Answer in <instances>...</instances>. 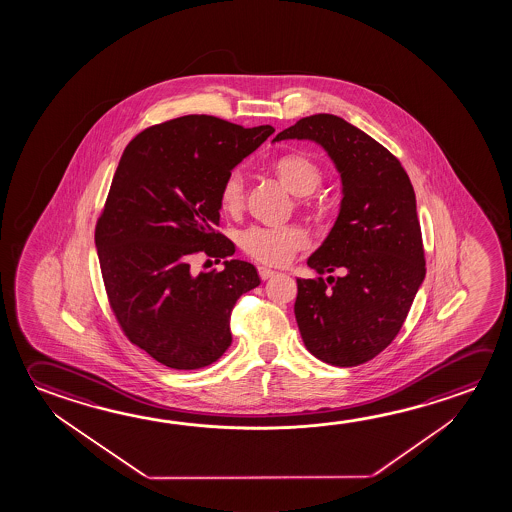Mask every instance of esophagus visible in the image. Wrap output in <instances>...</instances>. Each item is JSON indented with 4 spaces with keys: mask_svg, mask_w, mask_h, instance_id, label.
<instances>
[{
    "mask_svg": "<svg viewBox=\"0 0 512 512\" xmlns=\"http://www.w3.org/2000/svg\"><path fill=\"white\" fill-rule=\"evenodd\" d=\"M257 271H259V277L262 278V280H268V278H273L277 275L273 269L264 268V266H260Z\"/></svg>",
    "mask_w": 512,
    "mask_h": 512,
    "instance_id": "34e87169",
    "label": "esophagus"
}]
</instances>
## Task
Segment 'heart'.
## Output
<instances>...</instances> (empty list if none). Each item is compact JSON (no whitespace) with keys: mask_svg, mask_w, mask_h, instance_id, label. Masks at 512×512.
I'll return each mask as SVG.
<instances>
[{"mask_svg":"<svg viewBox=\"0 0 512 512\" xmlns=\"http://www.w3.org/2000/svg\"><path fill=\"white\" fill-rule=\"evenodd\" d=\"M273 175L296 196L314 193L323 184V171L318 162L303 151H291L280 155L271 164ZM219 205L228 214H237L244 205V182L239 169H232L219 185ZM239 244L246 255L268 266H282L293 259L296 252L303 250L309 239L302 228L252 227L244 230Z\"/></svg>","mask_w":512,"mask_h":512,"instance_id":"1","label":"heart"}]
</instances>
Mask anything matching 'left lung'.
I'll return each mask as SVG.
<instances>
[{
	"label": "left lung",
	"mask_w": 512,
	"mask_h": 512,
	"mask_svg": "<svg viewBox=\"0 0 512 512\" xmlns=\"http://www.w3.org/2000/svg\"><path fill=\"white\" fill-rule=\"evenodd\" d=\"M284 139L321 144L343 180L336 225L307 260L341 277L296 280V323L319 361L359 366L393 343L427 271L411 178L391 151L332 114L302 118L273 141Z\"/></svg>",
	"instance_id": "obj_1"
}]
</instances>
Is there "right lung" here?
<instances>
[{
  "label": "right lung",
  "instance_id": "1",
  "mask_svg": "<svg viewBox=\"0 0 512 512\" xmlns=\"http://www.w3.org/2000/svg\"><path fill=\"white\" fill-rule=\"evenodd\" d=\"M275 132L191 114L128 143L96 221L105 293L126 339L173 369L218 361L232 344L230 314L260 284L219 232V185ZM196 256L226 268L196 276Z\"/></svg>",
  "mask_w": 512,
  "mask_h": 512
}]
</instances>
